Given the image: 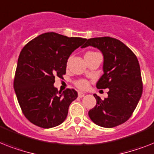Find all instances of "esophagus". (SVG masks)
<instances>
[{"instance_id": "34e87169", "label": "esophagus", "mask_w": 154, "mask_h": 154, "mask_svg": "<svg viewBox=\"0 0 154 154\" xmlns=\"http://www.w3.org/2000/svg\"><path fill=\"white\" fill-rule=\"evenodd\" d=\"M85 93H84V92H78V97H80V98H82V97H85Z\"/></svg>"}]
</instances>
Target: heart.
I'll list each match as a JSON object with an SVG mask.
<instances>
[{
	"mask_svg": "<svg viewBox=\"0 0 154 154\" xmlns=\"http://www.w3.org/2000/svg\"><path fill=\"white\" fill-rule=\"evenodd\" d=\"M88 53H93V52H88ZM74 84H75V85L77 86L78 88H80V89H85L86 88H88V81L84 79L76 81Z\"/></svg>",
	"mask_w": 154,
	"mask_h": 154,
	"instance_id": "1",
	"label": "heart"
}]
</instances>
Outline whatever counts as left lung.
Returning a JSON list of instances; mask_svg holds the SVG:
<instances>
[{
  "instance_id": "left-lung-1",
  "label": "left lung",
  "mask_w": 154,
  "mask_h": 154,
  "mask_svg": "<svg viewBox=\"0 0 154 154\" xmlns=\"http://www.w3.org/2000/svg\"><path fill=\"white\" fill-rule=\"evenodd\" d=\"M99 49L103 56V70L97 88H108V97L101 100L88 112L89 118L98 126L111 128L127 121L142 94V81L138 58L129 47L111 37L92 38L81 47Z\"/></svg>"
}]
</instances>
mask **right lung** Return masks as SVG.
<instances>
[{"mask_svg":"<svg viewBox=\"0 0 154 154\" xmlns=\"http://www.w3.org/2000/svg\"><path fill=\"white\" fill-rule=\"evenodd\" d=\"M87 40L47 32L24 46L18 58L14 89L26 118L42 128L65 121L69 107L77 97L74 89L58 92L55 77L66 74V63L73 51Z\"/></svg>","mask_w":154,"mask_h":154,"instance_id":"obj_1","label":"right lung"}]
</instances>
